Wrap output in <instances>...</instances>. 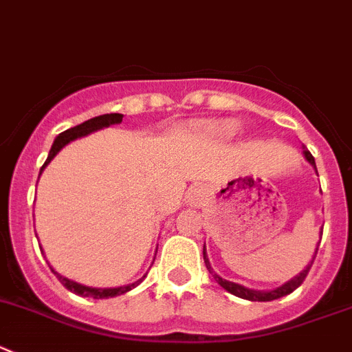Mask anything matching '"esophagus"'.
I'll return each mask as SVG.
<instances>
[{
  "instance_id": "obj_1",
  "label": "esophagus",
  "mask_w": 352,
  "mask_h": 352,
  "mask_svg": "<svg viewBox=\"0 0 352 352\" xmlns=\"http://www.w3.org/2000/svg\"><path fill=\"white\" fill-rule=\"evenodd\" d=\"M199 196H201V195H199V191H198V189H196V191H195V198L199 199Z\"/></svg>"
}]
</instances>
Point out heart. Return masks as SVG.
<instances>
[{"instance_id": "b5f03b06", "label": "heart", "mask_w": 352, "mask_h": 352, "mask_svg": "<svg viewBox=\"0 0 352 352\" xmlns=\"http://www.w3.org/2000/svg\"><path fill=\"white\" fill-rule=\"evenodd\" d=\"M206 131L212 135H221V137H232L238 131L239 123L234 120H222V121H212L206 123Z\"/></svg>"}]
</instances>
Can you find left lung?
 Listing matches in <instances>:
<instances>
[{
	"mask_svg": "<svg viewBox=\"0 0 352 352\" xmlns=\"http://www.w3.org/2000/svg\"><path fill=\"white\" fill-rule=\"evenodd\" d=\"M302 153H304L305 160H307L311 163V166H313V168L316 170V161H314L313 154H311L309 151L305 149V147H304V151H302ZM321 234H323V229H321ZM318 246H320V243H318ZM316 252H318V248H316V250H314L313 261H311L309 264L305 265V267L302 269V271L298 272L297 276H294V278H292L290 281L283 283V285H281V287L274 288V290H267V292H265V290H254V288H246V287H243V285L232 283V281H228V280H224V278H221V276H219L215 271H213L212 264H210L208 257H206V248H205V246H203V258H205V265H206V269H208L210 274L213 276V280H215L217 283L221 285V287L224 288V290H228L229 294L236 295V297H239V298H245V300L269 302V300H276V298H280V297H285V295L292 294V292L297 290V288L300 287L302 281H304L305 276H307V272H309L311 265H313L314 257H316Z\"/></svg>",
	"mask_w": 352,
	"mask_h": 352,
	"instance_id": "left-lung-1",
	"label": "left lung"
}]
</instances>
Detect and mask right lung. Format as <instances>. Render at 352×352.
Returning <instances> with one entry per match:
<instances>
[{
	"label": "right lung",
	"instance_id": "1",
	"mask_svg": "<svg viewBox=\"0 0 352 352\" xmlns=\"http://www.w3.org/2000/svg\"><path fill=\"white\" fill-rule=\"evenodd\" d=\"M121 121H123V114H118V113L102 114V116L91 118V120L85 121V123L78 124V126H72V128H69V130L58 133V137L54 140V144H52V149H50V153H48V157H47V161H45V165H43L41 170H39V175L43 173L45 166H47L48 163H50V161L57 156L58 151H60L62 147L67 146L69 142H72V140H76V139H81V137L90 135L91 131H97V130H102V128L111 126V124L121 123ZM39 248H41V246H39ZM41 252H43V248H41ZM50 269H52V272L57 276V280L60 281V283L64 285L69 292H72V294H76V295H81V297H94V298H111V297H118V295H123V294H126V292H130L131 288H135L137 285L142 283V280L146 278V276H142V278H140V280H137L135 283L124 285V287H118V288H91V287H87V285H81V283H76V281L69 280V278L62 276L60 272L55 271L52 265H50Z\"/></svg>",
	"mask_w": 352,
	"mask_h": 352
}]
</instances>
